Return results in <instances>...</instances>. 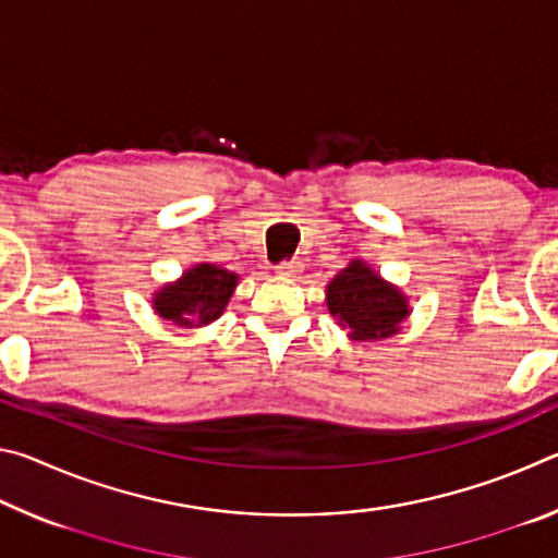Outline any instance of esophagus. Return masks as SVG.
<instances>
[{
  "label": "esophagus",
  "mask_w": 558,
  "mask_h": 558,
  "mask_svg": "<svg viewBox=\"0 0 558 558\" xmlns=\"http://www.w3.org/2000/svg\"><path fill=\"white\" fill-rule=\"evenodd\" d=\"M298 272H300L298 260H282L278 266V276H282V278H295Z\"/></svg>",
  "instance_id": "esophagus-1"
}]
</instances>
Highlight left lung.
<instances>
[{
    "mask_svg": "<svg viewBox=\"0 0 558 558\" xmlns=\"http://www.w3.org/2000/svg\"><path fill=\"white\" fill-rule=\"evenodd\" d=\"M327 310L356 342L384 339L399 332L409 317V300L364 260H352L327 286Z\"/></svg>",
    "mask_w": 558,
    "mask_h": 558,
    "instance_id": "obj_1",
    "label": "left lung"
}]
</instances>
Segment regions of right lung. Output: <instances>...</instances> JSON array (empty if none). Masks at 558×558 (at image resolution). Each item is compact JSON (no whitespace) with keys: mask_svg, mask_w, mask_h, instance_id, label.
Wrapping results in <instances>:
<instances>
[{"mask_svg":"<svg viewBox=\"0 0 558 558\" xmlns=\"http://www.w3.org/2000/svg\"><path fill=\"white\" fill-rule=\"evenodd\" d=\"M235 286H239L235 272L214 263H199L179 280L155 292V313L179 327L209 325L221 317Z\"/></svg>","mask_w":558,"mask_h":558,"instance_id":"add662e5","label":"right lung"}]
</instances>
